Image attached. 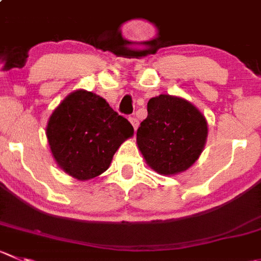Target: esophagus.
Segmentation results:
<instances>
[{
  "label": "esophagus",
  "instance_id": "1",
  "mask_svg": "<svg viewBox=\"0 0 261 261\" xmlns=\"http://www.w3.org/2000/svg\"><path fill=\"white\" fill-rule=\"evenodd\" d=\"M129 121H130V124H132V125H133L135 130H137V128H138L137 118H135V116H130V118H129Z\"/></svg>",
  "mask_w": 261,
  "mask_h": 261
}]
</instances>
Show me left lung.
<instances>
[{
  "label": "left lung",
  "instance_id": "1",
  "mask_svg": "<svg viewBox=\"0 0 261 261\" xmlns=\"http://www.w3.org/2000/svg\"><path fill=\"white\" fill-rule=\"evenodd\" d=\"M147 113L137 130V146L147 165L161 175L186 172L206 143L205 116L190 101L172 95L150 98Z\"/></svg>",
  "mask_w": 261,
  "mask_h": 261
}]
</instances>
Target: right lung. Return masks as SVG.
Segmentation results:
<instances>
[{"label": "right lung", "instance_id": "obj_1", "mask_svg": "<svg viewBox=\"0 0 261 261\" xmlns=\"http://www.w3.org/2000/svg\"><path fill=\"white\" fill-rule=\"evenodd\" d=\"M135 133L132 124L93 92L76 89L52 111L46 136L61 169L78 180L109 169L114 153Z\"/></svg>", "mask_w": 261, "mask_h": 261}]
</instances>
